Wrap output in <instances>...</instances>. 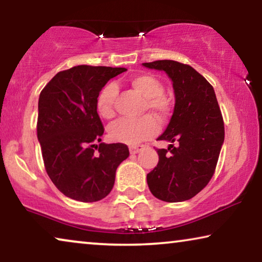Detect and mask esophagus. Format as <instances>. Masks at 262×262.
<instances>
[{
  "label": "esophagus",
  "instance_id": "obj_1",
  "mask_svg": "<svg viewBox=\"0 0 262 262\" xmlns=\"http://www.w3.org/2000/svg\"><path fill=\"white\" fill-rule=\"evenodd\" d=\"M128 149H130V152L132 155H135V154H138L139 151L143 149V145H140V144H137V145H131L130 147H128Z\"/></svg>",
  "mask_w": 262,
  "mask_h": 262
}]
</instances>
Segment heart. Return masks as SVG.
I'll return each mask as SVG.
<instances>
[{
    "instance_id": "b5f03b06",
    "label": "heart",
    "mask_w": 262,
    "mask_h": 262,
    "mask_svg": "<svg viewBox=\"0 0 262 262\" xmlns=\"http://www.w3.org/2000/svg\"><path fill=\"white\" fill-rule=\"evenodd\" d=\"M132 89L146 99L145 108H150L159 118H165L170 112V103L164 97V86L152 74H137L130 79ZM117 86L113 82L106 84L97 96L96 106L98 115L105 119L115 116V101ZM159 124L151 115L140 118H122L108 127V135L112 140L125 144H137L142 140L152 137L158 132Z\"/></svg>"
}]
</instances>
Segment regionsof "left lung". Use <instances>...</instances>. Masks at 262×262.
<instances>
[{
  "instance_id": "8db88e82",
  "label": "left lung",
  "mask_w": 262,
  "mask_h": 262,
  "mask_svg": "<svg viewBox=\"0 0 262 262\" xmlns=\"http://www.w3.org/2000/svg\"><path fill=\"white\" fill-rule=\"evenodd\" d=\"M164 71L172 81L175 108L158 140L170 142L157 149L158 163L146 176L150 191L165 202L190 200L213 177L225 140V124L213 86L194 68L173 60L144 62Z\"/></svg>"
}]
</instances>
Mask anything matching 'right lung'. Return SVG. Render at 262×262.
<instances>
[{
    "label": "right lung",
    "instance_id": "obj_1",
    "mask_svg": "<svg viewBox=\"0 0 262 262\" xmlns=\"http://www.w3.org/2000/svg\"><path fill=\"white\" fill-rule=\"evenodd\" d=\"M124 67L80 65L61 71L41 91L37 139L45 168L63 195L97 202L110 194L116 170L128 157L123 143L105 144L97 112L99 91Z\"/></svg>",
    "mask_w": 262,
    "mask_h": 262
}]
</instances>
